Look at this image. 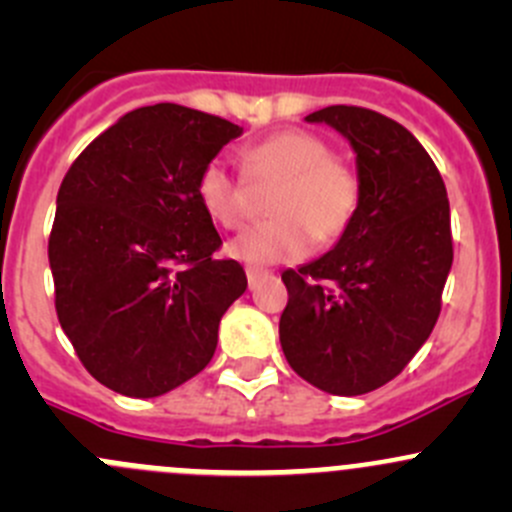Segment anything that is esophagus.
<instances>
[{"instance_id":"1","label":"esophagus","mask_w":512,"mask_h":512,"mask_svg":"<svg viewBox=\"0 0 512 512\" xmlns=\"http://www.w3.org/2000/svg\"><path fill=\"white\" fill-rule=\"evenodd\" d=\"M245 275H247V285H250V289H255L257 282L267 277V270H262V267H247Z\"/></svg>"}]
</instances>
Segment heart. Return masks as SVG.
Here are the masks:
<instances>
[{
  "label": "heart",
  "instance_id": "1",
  "mask_svg": "<svg viewBox=\"0 0 512 512\" xmlns=\"http://www.w3.org/2000/svg\"><path fill=\"white\" fill-rule=\"evenodd\" d=\"M242 168L257 188H272L267 215L227 245V255L245 265L297 262L317 242H332L344 232L359 203L354 165L332 156L329 143L302 128L277 131L250 143L240 153ZM200 205L220 227L235 230L250 218L252 190L225 160L215 158L200 170L195 185Z\"/></svg>",
  "mask_w": 512,
  "mask_h": 512
}]
</instances>
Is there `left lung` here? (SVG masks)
<instances>
[{"label":"left lung","instance_id":"left-lung-1","mask_svg":"<svg viewBox=\"0 0 512 512\" xmlns=\"http://www.w3.org/2000/svg\"><path fill=\"white\" fill-rule=\"evenodd\" d=\"M304 121L347 138L359 203L327 255L282 272L280 344L317 389L369 394L399 376L436 327L453 265L446 185L414 133L381 113L327 106Z\"/></svg>","mask_w":512,"mask_h":512}]
</instances>
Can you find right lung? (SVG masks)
I'll return each mask as SVG.
<instances>
[{
  "label": "right lung",
  "instance_id": "1",
  "mask_svg": "<svg viewBox=\"0 0 512 512\" xmlns=\"http://www.w3.org/2000/svg\"><path fill=\"white\" fill-rule=\"evenodd\" d=\"M242 136L225 118L156 103L118 118L74 160L49 237L56 314L111 391L153 399L205 369L247 289L200 205V170Z\"/></svg>",
  "mask_w": 512,
  "mask_h": 512
}]
</instances>
